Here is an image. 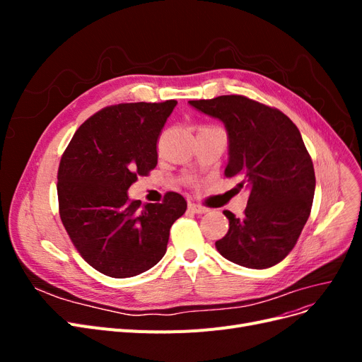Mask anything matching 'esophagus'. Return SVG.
Segmentation results:
<instances>
[{
  "label": "esophagus",
  "mask_w": 362,
  "mask_h": 362,
  "mask_svg": "<svg viewBox=\"0 0 362 362\" xmlns=\"http://www.w3.org/2000/svg\"><path fill=\"white\" fill-rule=\"evenodd\" d=\"M189 210L196 213V214H205V213H208V208H205V206H202L199 204H194V202L189 204Z\"/></svg>",
  "instance_id": "obj_1"
}]
</instances>
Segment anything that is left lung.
I'll return each instance as SVG.
<instances>
[{"label":"left lung","mask_w":362,"mask_h":362,"mask_svg":"<svg viewBox=\"0 0 362 362\" xmlns=\"http://www.w3.org/2000/svg\"><path fill=\"white\" fill-rule=\"evenodd\" d=\"M223 122L228 134L226 177L249 190L243 217L223 211L226 235L216 242L226 259L269 269L286 258L308 221L315 190L314 166L302 136L276 108L240 95L189 101Z\"/></svg>","instance_id":"left-lung-1"}]
</instances>
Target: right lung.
Returning <instances> with one entry per match:
<instances>
[{
    "label": "right lung",
    "mask_w": 362,
    "mask_h": 362,
    "mask_svg": "<svg viewBox=\"0 0 362 362\" xmlns=\"http://www.w3.org/2000/svg\"><path fill=\"white\" fill-rule=\"evenodd\" d=\"M177 101L107 107L76 129L59 166L62 222L81 257L112 278L140 275L166 254L170 226L187 208L169 192L163 204L129 199L139 175L157 166V139Z\"/></svg>",
    "instance_id": "right-lung-1"
}]
</instances>
